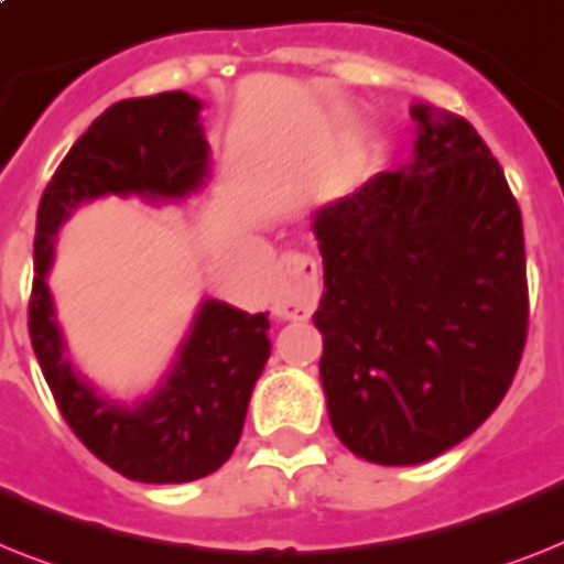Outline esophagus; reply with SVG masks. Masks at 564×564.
Segmentation results:
<instances>
[{"label":"esophagus","instance_id":"obj_1","mask_svg":"<svg viewBox=\"0 0 564 564\" xmlns=\"http://www.w3.org/2000/svg\"><path fill=\"white\" fill-rule=\"evenodd\" d=\"M274 315L306 318L322 297L318 263L304 251H286L274 267Z\"/></svg>","mask_w":564,"mask_h":564}]
</instances>
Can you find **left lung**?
Segmentation results:
<instances>
[{
	"mask_svg": "<svg viewBox=\"0 0 564 564\" xmlns=\"http://www.w3.org/2000/svg\"><path fill=\"white\" fill-rule=\"evenodd\" d=\"M414 162L318 210L315 327L333 432L370 464L452 448L510 391L528 341L521 210L466 118L411 104Z\"/></svg>",
	"mask_w": 564,
	"mask_h": 564,
	"instance_id": "obj_1",
	"label": "left lung"
}]
</instances>
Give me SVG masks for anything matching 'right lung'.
Masks as SVG:
<instances>
[{
    "label": "right lung",
    "instance_id": "add662e5",
    "mask_svg": "<svg viewBox=\"0 0 564 564\" xmlns=\"http://www.w3.org/2000/svg\"><path fill=\"white\" fill-rule=\"evenodd\" d=\"M199 100L185 91L118 100L91 121L54 171L36 210L29 333L59 414L109 469L141 484H185L226 464L246 423L251 388L269 359L267 315L205 301L176 368L135 411L98 400L63 359L45 272L54 235L77 203L100 194L176 199L205 178Z\"/></svg>",
    "mask_w": 564,
    "mask_h": 564
}]
</instances>
